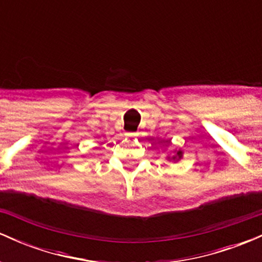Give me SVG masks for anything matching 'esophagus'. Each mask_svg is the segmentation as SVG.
Listing matches in <instances>:
<instances>
[{"label": "esophagus", "instance_id": "1", "mask_svg": "<svg viewBox=\"0 0 262 262\" xmlns=\"http://www.w3.org/2000/svg\"><path fill=\"white\" fill-rule=\"evenodd\" d=\"M127 137H137L138 133H133V132H128V133H125Z\"/></svg>", "mask_w": 262, "mask_h": 262}]
</instances>
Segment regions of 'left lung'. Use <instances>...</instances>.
<instances>
[{"instance_id":"left-lung-1","label":"left lung","mask_w":262,"mask_h":262,"mask_svg":"<svg viewBox=\"0 0 262 262\" xmlns=\"http://www.w3.org/2000/svg\"><path fill=\"white\" fill-rule=\"evenodd\" d=\"M182 154H183L182 150H179V151L176 152V155H173L172 158H170V159H171V160H173V161H179L180 159L182 158Z\"/></svg>"}]
</instances>
